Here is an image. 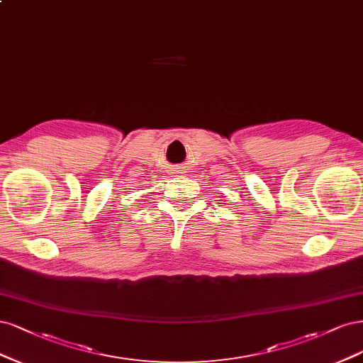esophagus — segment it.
Instances as JSON below:
<instances>
[{
    "label": "esophagus",
    "instance_id": "34e87169",
    "mask_svg": "<svg viewBox=\"0 0 363 363\" xmlns=\"http://www.w3.org/2000/svg\"><path fill=\"white\" fill-rule=\"evenodd\" d=\"M174 172H178V173H182V172H181V170H178V169H177V170H173V173H174Z\"/></svg>",
    "mask_w": 363,
    "mask_h": 363
}]
</instances>
